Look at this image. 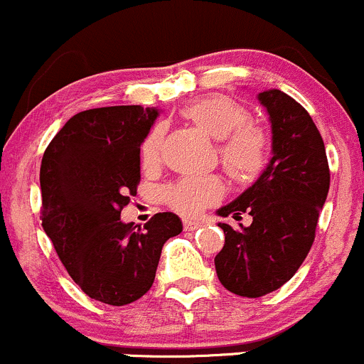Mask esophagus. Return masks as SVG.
<instances>
[{"label": "esophagus", "mask_w": 364, "mask_h": 364, "mask_svg": "<svg viewBox=\"0 0 364 364\" xmlns=\"http://www.w3.org/2000/svg\"><path fill=\"white\" fill-rule=\"evenodd\" d=\"M198 228H201V223H198V220H183V230L186 231H196Z\"/></svg>", "instance_id": "34e87169"}]
</instances>
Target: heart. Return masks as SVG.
Returning <instances> with one entry per match:
<instances>
[{
    "label": "heart",
    "mask_w": 364,
    "mask_h": 364,
    "mask_svg": "<svg viewBox=\"0 0 364 364\" xmlns=\"http://www.w3.org/2000/svg\"><path fill=\"white\" fill-rule=\"evenodd\" d=\"M183 115L210 136L220 140L219 157L238 181H252L268 163V138L264 131L249 122V112L242 105L223 96H208L183 108ZM164 124L152 126L140 145V161L145 170L161 163ZM224 186L217 175H187L168 183L163 200L183 215H196L223 198Z\"/></svg>",
    "instance_id": "obj_1"
}]
</instances>
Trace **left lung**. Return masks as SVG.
I'll use <instances>...</instances> for the list:
<instances>
[{
  "mask_svg": "<svg viewBox=\"0 0 364 364\" xmlns=\"http://www.w3.org/2000/svg\"><path fill=\"white\" fill-rule=\"evenodd\" d=\"M272 122V159L252 186L217 210L220 217L252 215V224L219 223L224 247L215 256L220 284L259 298L282 287L305 261L329 191L322 136L309 112L279 89L257 95Z\"/></svg>",
  "mask_w": 364,
  "mask_h": 364,
  "instance_id": "left-lung-1",
  "label": "left lung"
}]
</instances>
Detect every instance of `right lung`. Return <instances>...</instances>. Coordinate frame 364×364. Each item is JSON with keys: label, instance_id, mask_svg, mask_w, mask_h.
I'll return each mask as SVG.
<instances>
[{"label": "right lung", "instance_id": "right-lung-1", "mask_svg": "<svg viewBox=\"0 0 364 364\" xmlns=\"http://www.w3.org/2000/svg\"><path fill=\"white\" fill-rule=\"evenodd\" d=\"M157 115L140 105L84 110L52 138L42 159L45 233L75 284L107 305L147 293L164 242L182 231L171 212L138 230L121 220L140 182V145Z\"/></svg>", "mask_w": 364, "mask_h": 364}]
</instances>
